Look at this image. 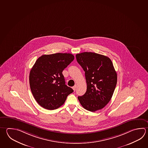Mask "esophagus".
<instances>
[{
    "instance_id": "obj_1",
    "label": "esophagus",
    "mask_w": 148,
    "mask_h": 148,
    "mask_svg": "<svg viewBox=\"0 0 148 148\" xmlns=\"http://www.w3.org/2000/svg\"><path fill=\"white\" fill-rule=\"evenodd\" d=\"M73 89L75 91L76 90V85H75V86H74L72 87Z\"/></svg>"
}]
</instances>
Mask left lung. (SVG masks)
I'll list each match as a JSON object with an SVG mask.
<instances>
[{
  "instance_id": "left-lung-1",
  "label": "left lung",
  "mask_w": 148,
  "mask_h": 148,
  "mask_svg": "<svg viewBox=\"0 0 148 148\" xmlns=\"http://www.w3.org/2000/svg\"><path fill=\"white\" fill-rule=\"evenodd\" d=\"M77 61L85 71L86 92L78 99L88 111L103 108L112 98L117 82V73L111 60L106 56L93 52L76 55Z\"/></svg>"
}]
</instances>
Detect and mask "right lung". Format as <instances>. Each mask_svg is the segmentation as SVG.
Returning <instances> with one entry per match:
<instances>
[{
    "label": "right lung",
    "instance_id": "1",
    "mask_svg": "<svg viewBox=\"0 0 148 148\" xmlns=\"http://www.w3.org/2000/svg\"><path fill=\"white\" fill-rule=\"evenodd\" d=\"M74 59L71 53H61L43 55L37 59L30 72L29 83L36 101L43 108H58L74 92L65 85L62 74Z\"/></svg>",
    "mask_w": 148,
    "mask_h": 148
}]
</instances>
